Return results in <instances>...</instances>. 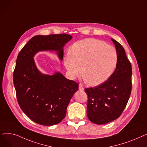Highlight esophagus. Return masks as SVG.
<instances>
[{
	"mask_svg": "<svg viewBox=\"0 0 147 147\" xmlns=\"http://www.w3.org/2000/svg\"><path fill=\"white\" fill-rule=\"evenodd\" d=\"M79 89L80 90H84V88L83 86V85H82L81 84H80L79 85Z\"/></svg>",
	"mask_w": 147,
	"mask_h": 147,
	"instance_id": "esophagus-1",
	"label": "esophagus"
}]
</instances>
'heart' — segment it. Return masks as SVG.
I'll return each instance as SVG.
<instances>
[{"label":"heart","instance_id":"obj_1","mask_svg":"<svg viewBox=\"0 0 147 147\" xmlns=\"http://www.w3.org/2000/svg\"><path fill=\"white\" fill-rule=\"evenodd\" d=\"M117 53L113 46L96 38H86L74 43L64 58L69 78L74 79L83 73L90 86L105 83L113 74Z\"/></svg>","mask_w":147,"mask_h":147}]
</instances>
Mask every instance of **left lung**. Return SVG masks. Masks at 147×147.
<instances>
[{
    "mask_svg": "<svg viewBox=\"0 0 147 147\" xmlns=\"http://www.w3.org/2000/svg\"><path fill=\"white\" fill-rule=\"evenodd\" d=\"M117 53V63L112 76L105 83L86 88L87 115L96 125L111 122L120 117L125 109L132 90V65L123 46L111 38Z\"/></svg>",
    "mask_w": 147,
    "mask_h": 147,
    "instance_id": "obj_1",
    "label": "left lung"
}]
</instances>
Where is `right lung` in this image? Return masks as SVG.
I'll use <instances>...</instances> for the list:
<instances>
[{
	"mask_svg": "<svg viewBox=\"0 0 147 147\" xmlns=\"http://www.w3.org/2000/svg\"><path fill=\"white\" fill-rule=\"evenodd\" d=\"M72 37L67 34L37 35L18 54L13 71L17 101L22 111L37 124L52 126L63 120L79 84L58 71L52 75L43 74L34 57L40 51H53L62 61L63 48Z\"/></svg>",
	"mask_w": 147,
	"mask_h": 147,
	"instance_id": "obj_1",
	"label": "right lung"
}]
</instances>
